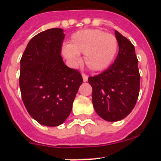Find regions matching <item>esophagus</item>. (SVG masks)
<instances>
[{
  "label": "esophagus",
  "mask_w": 161,
  "mask_h": 161,
  "mask_svg": "<svg viewBox=\"0 0 161 161\" xmlns=\"http://www.w3.org/2000/svg\"><path fill=\"white\" fill-rule=\"evenodd\" d=\"M82 77H83V81L84 82H86L88 80V79H89V76L86 75V74L83 73L82 74Z\"/></svg>",
  "instance_id": "34e87169"
}]
</instances>
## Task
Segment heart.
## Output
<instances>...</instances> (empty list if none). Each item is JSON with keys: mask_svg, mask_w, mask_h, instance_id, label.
I'll list each match as a JSON object with an SVG mask.
<instances>
[{"mask_svg": "<svg viewBox=\"0 0 161 161\" xmlns=\"http://www.w3.org/2000/svg\"><path fill=\"white\" fill-rule=\"evenodd\" d=\"M117 50L118 40L114 35L101 30L86 29L74 33L62 52L73 64L80 61V54H85L84 60L88 68L99 72L111 64Z\"/></svg>", "mask_w": 161, "mask_h": 161, "instance_id": "b5f03b06", "label": "heart"}]
</instances>
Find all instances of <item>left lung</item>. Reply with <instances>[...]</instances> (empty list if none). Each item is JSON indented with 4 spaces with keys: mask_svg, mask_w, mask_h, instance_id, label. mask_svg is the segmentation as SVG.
Returning a JSON list of instances; mask_svg holds the SVG:
<instances>
[{
    "mask_svg": "<svg viewBox=\"0 0 161 161\" xmlns=\"http://www.w3.org/2000/svg\"><path fill=\"white\" fill-rule=\"evenodd\" d=\"M119 54L109 68L89 76L93 88L92 101L102 119L116 122L126 118L136 106L139 93L140 76L133 44L115 31Z\"/></svg>",
    "mask_w": 161,
    "mask_h": 161,
    "instance_id": "1",
    "label": "left lung"
}]
</instances>
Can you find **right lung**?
Returning a JSON list of instances; mask_svg holds the SVG:
<instances>
[{
  "instance_id": "right-lung-1",
  "label": "right lung",
  "mask_w": 161,
  "mask_h": 161,
  "mask_svg": "<svg viewBox=\"0 0 161 161\" xmlns=\"http://www.w3.org/2000/svg\"><path fill=\"white\" fill-rule=\"evenodd\" d=\"M64 37L60 28L40 32L31 38L20 61L22 101L31 117L44 126H57L66 120L83 82L79 71L64 63Z\"/></svg>"
}]
</instances>
